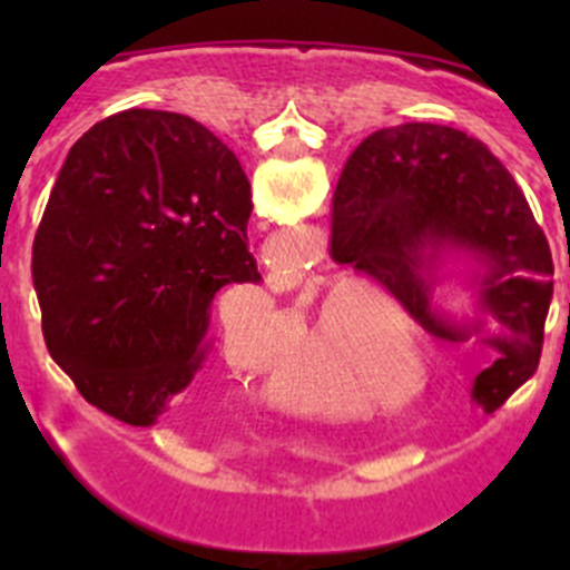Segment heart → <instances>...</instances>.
Here are the masks:
<instances>
[{"mask_svg": "<svg viewBox=\"0 0 570 570\" xmlns=\"http://www.w3.org/2000/svg\"><path fill=\"white\" fill-rule=\"evenodd\" d=\"M250 299V320H239L234 325H225V345H228L230 356L236 365L256 367L265 362V354L259 347L262 328L279 331L282 320L276 316L271 299L262 294H248ZM380 302H391L396 322L407 331V347L414 351V360L420 362L422 371V394L431 387V376H434V360L428 351L425 340L416 336L414 316L407 314L402 305H396L380 285L374 282H334L325 288L320 299V311H316V325L320 331L334 334L340 328L342 356L347 360V371L362 382H376L382 387H402L414 380V365L402 354V347L396 345L394 325L391 316L382 308ZM266 325L262 326L261 322ZM415 336L411 337L410 334Z\"/></svg>", "mask_w": 570, "mask_h": 570, "instance_id": "obj_1", "label": "heart"}]
</instances>
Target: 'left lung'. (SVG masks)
<instances>
[{
    "mask_svg": "<svg viewBox=\"0 0 570 570\" xmlns=\"http://www.w3.org/2000/svg\"><path fill=\"white\" fill-rule=\"evenodd\" d=\"M331 250L434 336L497 351L473 382L488 414L540 365L551 248L517 179L465 130L405 122L362 139L336 185ZM451 275L472 288L474 311L460 321L435 302Z\"/></svg>",
    "mask_w": 570,
    "mask_h": 570,
    "instance_id": "obj_1",
    "label": "left lung"
}]
</instances>
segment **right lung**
<instances>
[{
	"label": "right lung",
	"mask_w": 570,
	"mask_h": 570,
	"mask_svg": "<svg viewBox=\"0 0 570 570\" xmlns=\"http://www.w3.org/2000/svg\"><path fill=\"white\" fill-rule=\"evenodd\" d=\"M250 208L234 150L190 116L130 108L70 148L33 285L45 345L90 405L148 428L194 382L216 291L259 279Z\"/></svg>",
	"instance_id": "obj_1"
}]
</instances>
